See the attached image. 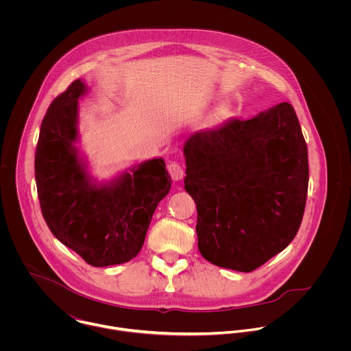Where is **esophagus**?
Wrapping results in <instances>:
<instances>
[{
	"label": "esophagus",
	"instance_id": "obj_1",
	"mask_svg": "<svg viewBox=\"0 0 351 351\" xmlns=\"http://www.w3.org/2000/svg\"><path fill=\"white\" fill-rule=\"evenodd\" d=\"M167 170H169V174L170 177L173 178V181H181L185 176V171H184V167L178 163V162H170L167 165Z\"/></svg>",
	"mask_w": 351,
	"mask_h": 351
}]
</instances>
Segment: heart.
I'll use <instances>...</instances> for the list:
<instances>
[{"instance_id": "heart-1", "label": "heart", "mask_w": 351, "mask_h": 351, "mask_svg": "<svg viewBox=\"0 0 351 351\" xmlns=\"http://www.w3.org/2000/svg\"><path fill=\"white\" fill-rule=\"evenodd\" d=\"M224 114H226V108H224V106L217 108V110H216V113H215V120H220V119H223V117H224Z\"/></svg>"}]
</instances>
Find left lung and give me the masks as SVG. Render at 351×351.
Here are the masks:
<instances>
[{"instance_id": "8db88e82", "label": "left lung", "mask_w": 351, "mask_h": 351, "mask_svg": "<svg viewBox=\"0 0 351 351\" xmlns=\"http://www.w3.org/2000/svg\"><path fill=\"white\" fill-rule=\"evenodd\" d=\"M185 191L197 206L201 255L249 273L284 250L300 228L308 150L293 106L281 102L184 143Z\"/></svg>"}]
</instances>
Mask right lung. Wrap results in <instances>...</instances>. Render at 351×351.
I'll return each instance as SVG.
<instances>
[{
  "label": "right lung",
  "instance_id": "add662e5",
  "mask_svg": "<svg viewBox=\"0 0 351 351\" xmlns=\"http://www.w3.org/2000/svg\"><path fill=\"white\" fill-rule=\"evenodd\" d=\"M89 88L74 81L51 102L35 154L43 217L53 237L89 265L128 262L142 249L156 205L171 188L163 158L134 163L110 181H99L80 143L78 101Z\"/></svg>",
  "mask_w": 351,
  "mask_h": 351
}]
</instances>
